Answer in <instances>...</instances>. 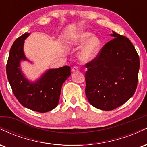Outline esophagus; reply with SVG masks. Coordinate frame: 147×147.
<instances>
[{"label":"esophagus","mask_w":147,"mask_h":147,"mask_svg":"<svg viewBox=\"0 0 147 147\" xmlns=\"http://www.w3.org/2000/svg\"><path fill=\"white\" fill-rule=\"evenodd\" d=\"M79 70V67L78 66H74L72 69V72H77Z\"/></svg>","instance_id":"esophagus-1"}]
</instances>
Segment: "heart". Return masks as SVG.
<instances>
[{
  "instance_id": "b5f03b06",
  "label": "heart",
  "mask_w": 147,
  "mask_h": 147,
  "mask_svg": "<svg viewBox=\"0 0 147 147\" xmlns=\"http://www.w3.org/2000/svg\"><path fill=\"white\" fill-rule=\"evenodd\" d=\"M91 36L92 34L90 32H82L68 43L69 46H80L84 43L79 55V59L84 62H88L93 59L100 49V39L97 36Z\"/></svg>"
}]
</instances>
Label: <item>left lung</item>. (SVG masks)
I'll use <instances>...</instances> for the list:
<instances>
[{"label": "left lung", "mask_w": 147, "mask_h": 147, "mask_svg": "<svg viewBox=\"0 0 147 147\" xmlns=\"http://www.w3.org/2000/svg\"><path fill=\"white\" fill-rule=\"evenodd\" d=\"M114 37L86 64L85 92L97 109L111 111L127 102L137 88L140 59L127 37L113 32Z\"/></svg>", "instance_id": "1"}]
</instances>
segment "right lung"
Here are the masks:
<instances>
[{
  "label": "right lung",
  "mask_w": 147,
  "mask_h": 147,
  "mask_svg": "<svg viewBox=\"0 0 147 147\" xmlns=\"http://www.w3.org/2000/svg\"><path fill=\"white\" fill-rule=\"evenodd\" d=\"M25 33L15 40L10 49L6 72L13 93L25 107L39 113L52 110L58 105L61 86L70 75V67L50 69L35 82H29L22 73L20 61L28 60L23 52Z\"/></svg>",
  "instance_id": "1"
}]
</instances>
